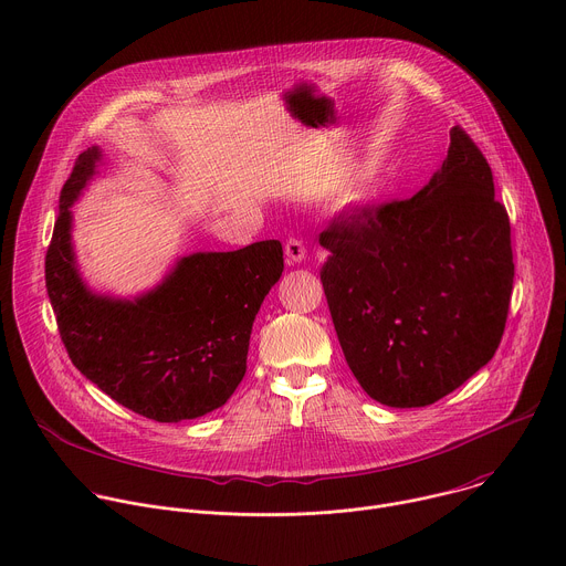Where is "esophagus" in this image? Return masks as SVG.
Listing matches in <instances>:
<instances>
[{
  "label": "esophagus",
  "mask_w": 566,
  "mask_h": 566,
  "mask_svg": "<svg viewBox=\"0 0 566 566\" xmlns=\"http://www.w3.org/2000/svg\"><path fill=\"white\" fill-rule=\"evenodd\" d=\"M304 244H302V239L300 237H289L286 239V244H284V255H286V262L289 264H300L302 260H304Z\"/></svg>",
  "instance_id": "esophagus-1"
}]
</instances>
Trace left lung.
<instances>
[{"mask_svg":"<svg viewBox=\"0 0 566 566\" xmlns=\"http://www.w3.org/2000/svg\"><path fill=\"white\" fill-rule=\"evenodd\" d=\"M319 247L343 354L382 406H432L495 356L515 277L511 221L459 125L423 190L340 212Z\"/></svg>","mask_w":566,"mask_h":566,"instance_id":"8db88e82","label":"left lung"}]
</instances>
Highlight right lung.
<instances>
[{
	"instance_id": "1",
	"label": "right lung",
	"mask_w": 566,
	"mask_h": 566,
	"mask_svg": "<svg viewBox=\"0 0 566 566\" xmlns=\"http://www.w3.org/2000/svg\"><path fill=\"white\" fill-rule=\"evenodd\" d=\"M101 149L75 158L46 251V293L71 363L127 410L179 423L232 396L247 374L253 319L284 271L277 239L181 258L134 300L96 295L75 266L71 206L96 175Z\"/></svg>"
}]
</instances>
